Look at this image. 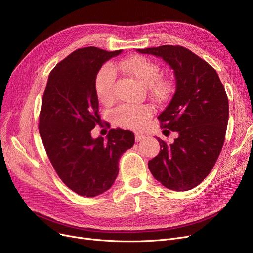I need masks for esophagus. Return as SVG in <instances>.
I'll list each match as a JSON object with an SVG mask.
<instances>
[{"label": "esophagus", "instance_id": "obj_1", "mask_svg": "<svg viewBox=\"0 0 253 253\" xmlns=\"http://www.w3.org/2000/svg\"><path fill=\"white\" fill-rule=\"evenodd\" d=\"M144 138H145L144 135H142L140 133H135V140H136V142H139V141L143 140Z\"/></svg>", "mask_w": 253, "mask_h": 253}]
</instances>
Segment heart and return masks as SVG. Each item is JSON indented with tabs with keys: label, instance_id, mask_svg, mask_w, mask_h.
Listing matches in <instances>:
<instances>
[{
	"label": "heart",
	"instance_id": "obj_1",
	"mask_svg": "<svg viewBox=\"0 0 253 253\" xmlns=\"http://www.w3.org/2000/svg\"><path fill=\"white\" fill-rule=\"evenodd\" d=\"M118 68L128 75L139 80L151 88L152 94L157 98H164L170 92V83L160 78V66L142 56H133L117 63ZM116 71L111 64H105L95 77L94 88L99 101L110 102L114 96ZM152 110L148 105L122 104L112 113L115 122L124 128L138 129L151 117Z\"/></svg>",
	"mask_w": 253,
	"mask_h": 253
}]
</instances>
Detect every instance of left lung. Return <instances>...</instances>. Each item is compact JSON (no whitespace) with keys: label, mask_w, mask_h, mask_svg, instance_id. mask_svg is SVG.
Listing matches in <instances>:
<instances>
[{"label":"left lung","mask_w":253,"mask_h":253,"mask_svg":"<svg viewBox=\"0 0 253 253\" xmlns=\"http://www.w3.org/2000/svg\"><path fill=\"white\" fill-rule=\"evenodd\" d=\"M136 51L163 59L175 78L174 94L158 119L178 137L170 144L157 137L160 152L149 169L165 188L189 191L210 173L221 151L229 120L227 93L216 71L188 49L164 45Z\"/></svg>","instance_id":"left-lung-1"}]
</instances>
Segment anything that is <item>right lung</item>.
<instances>
[{"instance_id": "add662e5", "label": "right lung", "mask_w": 253, "mask_h": 253, "mask_svg": "<svg viewBox=\"0 0 253 253\" xmlns=\"http://www.w3.org/2000/svg\"><path fill=\"white\" fill-rule=\"evenodd\" d=\"M121 53L96 47L78 49L48 77L40 135L60 179L83 197H96L111 189L120 158L135 141L133 132L122 129L110 130L105 140L91 136V130L101 122L94 88L96 74Z\"/></svg>"}]
</instances>
